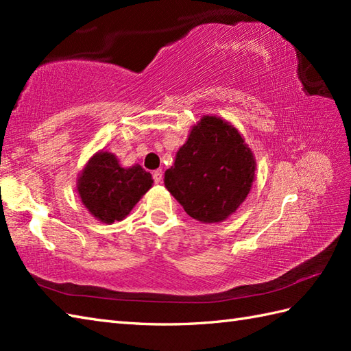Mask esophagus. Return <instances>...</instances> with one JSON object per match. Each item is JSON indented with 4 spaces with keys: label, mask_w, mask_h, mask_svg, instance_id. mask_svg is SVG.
I'll return each mask as SVG.
<instances>
[{
    "label": "esophagus",
    "mask_w": 351,
    "mask_h": 351,
    "mask_svg": "<svg viewBox=\"0 0 351 351\" xmlns=\"http://www.w3.org/2000/svg\"><path fill=\"white\" fill-rule=\"evenodd\" d=\"M152 175H154V181L156 184H160L162 181V170H155Z\"/></svg>",
    "instance_id": "34e87169"
}]
</instances>
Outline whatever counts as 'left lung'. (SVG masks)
<instances>
[{
  "label": "left lung",
  "mask_w": 351,
  "mask_h": 351,
  "mask_svg": "<svg viewBox=\"0 0 351 351\" xmlns=\"http://www.w3.org/2000/svg\"><path fill=\"white\" fill-rule=\"evenodd\" d=\"M256 160L235 126L206 114L191 126L187 141L164 173V185L190 217L220 223L252 190Z\"/></svg>",
  "instance_id": "left-lung-1"
}]
</instances>
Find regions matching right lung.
I'll return each instance as SVG.
<instances>
[{
    "instance_id": "obj_1",
    "label": "right lung",
    "mask_w": 351,
    "mask_h": 351,
    "mask_svg": "<svg viewBox=\"0 0 351 351\" xmlns=\"http://www.w3.org/2000/svg\"><path fill=\"white\" fill-rule=\"evenodd\" d=\"M152 184V175L140 164L122 167L114 154L102 149L80 171L77 193L96 220L111 225L123 220Z\"/></svg>"
}]
</instances>
